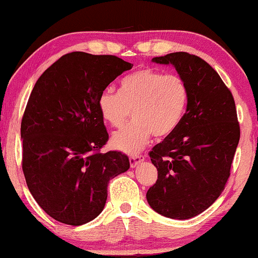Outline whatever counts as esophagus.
<instances>
[{
  "mask_svg": "<svg viewBox=\"0 0 258 258\" xmlns=\"http://www.w3.org/2000/svg\"><path fill=\"white\" fill-rule=\"evenodd\" d=\"M143 160H145V156L143 155H132L129 158L130 167H132V168H135V167L139 165V163H141Z\"/></svg>",
  "mask_w": 258,
  "mask_h": 258,
  "instance_id": "34e87169",
  "label": "esophagus"
}]
</instances>
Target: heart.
Wrapping results in <instances>:
<instances>
[{
    "mask_svg": "<svg viewBox=\"0 0 258 258\" xmlns=\"http://www.w3.org/2000/svg\"><path fill=\"white\" fill-rule=\"evenodd\" d=\"M188 90L181 77L142 69L126 76L119 92L105 89L98 97L100 116L112 128H122L130 115L134 121L112 136L119 152H140L150 137H165L181 122Z\"/></svg>",
    "mask_w": 258,
    "mask_h": 258,
    "instance_id": "b5f03b06",
    "label": "heart"
}]
</instances>
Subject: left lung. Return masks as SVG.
Wrapping results in <instances>:
<instances>
[{
  "instance_id": "left-lung-1",
  "label": "left lung",
  "mask_w": 258,
  "mask_h": 258,
  "mask_svg": "<svg viewBox=\"0 0 258 258\" xmlns=\"http://www.w3.org/2000/svg\"><path fill=\"white\" fill-rule=\"evenodd\" d=\"M172 63L188 97L181 122L149 152L158 180L147 192L150 207L172 219H188L216 202L230 176L240 129L235 99L218 73L199 56H155Z\"/></svg>"
}]
</instances>
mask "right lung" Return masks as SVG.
Masks as SVG:
<instances>
[{"label":"right lung","instance_id":"right-lung-1","mask_svg":"<svg viewBox=\"0 0 258 258\" xmlns=\"http://www.w3.org/2000/svg\"><path fill=\"white\" fill-rule=\"evenodd\" d=\"M133 68L116 55L72 52L40 76L21 122L22 170L33 198L68 225L91 222L104 209L110 179L129 169L108 142L98 97Z\"/></svg>","mask_w":258,"mask_h":258}]
</instances>
